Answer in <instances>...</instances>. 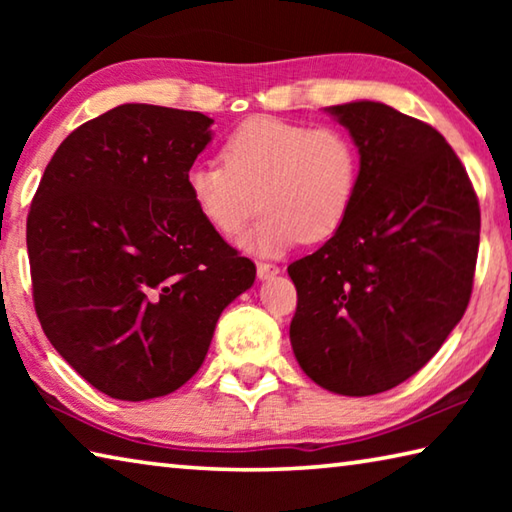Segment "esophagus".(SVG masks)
I'll return each instance as SVG.
<instances>
[{
  "mask_svg": "<svg viewBox=\"0 0 512 512\" xmlns=\"http://www.w3.org/2000/svg\"><path fill=\"white\" fill-rule=\"evenodd\" d=\"M280 273V268L275 264H266V262H257V277L259 280H268V277H273Z\"/></svg>",
  "mask_w": 512,
  "mask_h": 512,
  "instance_id": "esophagus-1",
  "label": "esophagus"
}]
</instances>
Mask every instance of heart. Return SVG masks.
Here are the masks:
<instances>
[{"label":"heart","mask_w":512,"mask_h":512,"mask_svg":"<svg viewBox=\"0 0 512 512\" xmlns=\"http://www.w3.org/2000/svg\"><path fill=\"white\" fill-rule=\"evenodd\" d=\"M221 162L194 164L185 176L187 196L223 237L237 235L262 203V223L241 237L257 253L332 239L357 203L359 149L336 126L248 117L223 140Z\"/></svg>","instance_id":"heart-1"}]
</instances>
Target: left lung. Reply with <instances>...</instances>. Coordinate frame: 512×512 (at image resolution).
<instances>
[{
  "label": "left lung",
  "instance_id": "8db88e82",
  "mask_svg": "<svg viewBox=\"0 0 512 512\" xmlns=\"http://www.w3.org/2000/svg\"><path fill=\"white\" fill-rule=\"evenodd\" d=\"M361 155L350 219L289 266L298 291L291 348L318 386L391 391L440 350L463 318L481 210L436 128L377 101L332 106Z\"/></svg>",
  "mask_w": 512,
  "mask_h": 512
}]
</instances>
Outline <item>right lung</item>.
<instances>
[{
  "instance_id": "obj_1",
  "label": "right lung",
  "mask_w": 512,
  "mask_h": 512,
  "mask_svg": "<svg viewBox=\"0 0 512 512\" xmlns=\"http://www.w3.org/2000/svg\"><path fill=\"white\" fill-rule=\"evenodd\" d=\"M210 126L203 112L124 103L65 137L33 196L40 325L115 400H151L192 379L221 311L255 282V264L187 196Z\"/></svg>"
}]
</instances>
